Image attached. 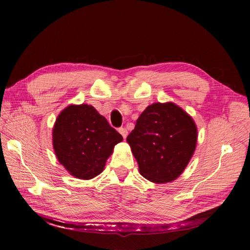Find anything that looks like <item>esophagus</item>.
<instances>
[{
    "instance_id": "34e87169",
    "label": "esophagus",
    "mask_w": 250,
    "mask_h": 250,
    "mask_svg": "<svg viewBox=\"0 0 250 250\" xmlns=\"http://www.w3.org/2000/svg\"><path fill=\"white\" fill-rule=\"evenodd\" d=\"M119 132L124 137V139H125L126 135H128V131H126L125 128H119Z\"/></svg>"
}]
</instances>
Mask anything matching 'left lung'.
Returning a JSON list of instances; mask_svg holds the SVG:
<instances>
[{"mask_svg": "<svg viewBox=\"0 0 250 250\" xmlns=\"http://www.w3.org/2000/svg\"><path fill=\"white\" fill-rule=\"evenodd\" d=\"M196 141L195 122L173 103L146 107L126 137L140 174L154 183L177 179L188 167Z\"/></svg>", "mask_w": 250, "mask_h": 250, "instance_id": "left-lung-1", "label": "left lung"}]
</instances>
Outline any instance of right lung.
Returning <instances> with one entry per match:
<instances>
[{"mask_svg": "<svg viewBox=\"0 0 250 250\" xmlns=\"http://www.w3.org/2000/svg\"><path fill=\"white\" fill-rule=\"evenodd\" d=\"M122 135L90 104H70L59 113L53 129V146L59 163L80 180L104 171Z\"/></svg>", "mask_w": 250, "mask_h": 250, "instance_id": "right-lung-1", "label": "right lung"}]
</instances>
